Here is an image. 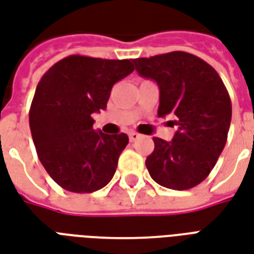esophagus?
<instances>
[{
	"instance_id": "obj_1",
	"label": "esophagus",
	"mask_w": 254,
	"mask_h": 254,
	"mask_svg": "<svg viewBox=\"0 0 254 254\" xmlns=\"http://www.w3.org/2000/svg\"><path fill=\"white\" fill-rule=\"evenodd\" d=\"M138 138H140V134H138V133L129 132V140H130V141H136Z\"/></svg>"
}]
</instances>
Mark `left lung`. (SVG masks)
Wrapping results in <instances>:
<instances>
[{
  "label": "left lung",
  "instance_id": "8db88e82",
  "mask_svg": "<svg viewBox=\"0 0 254 254\" xmlns=\"http://www.w3.org/2000/svg\"><path fill=\"white\" fill-rule=\"evenodd\" d=\"M142 78L160 90L159 117L172 116V141L153 137L145 165L157 185L189 190L202 183L222 153L232 121V102L218 72L198 56L174 51L134 59Z\"/></svg>",
  "mask_w": 254,
  "mask_h": 254
}]
</instances>
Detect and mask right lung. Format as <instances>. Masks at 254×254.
<instances>
[{
    "instance_id": "add662e5",
    "label": "right lung",
    "mask_w": 254,
    "mask_h": 254,
    "mask_svg": "<svg viewBox=\"0 0 254 254\" xmlns=\"http://www.w3.org/2000/svg\"><path fill=\"white\" fill-rule=\"evenodd\" d=\"M132 62L71 55L37 84L29 110L33 144L48 175L67 191L94 192L116 174L129 138L94 130L91 116L106 109L113 84L133 72Z\"/></svg>"
}]
</instances>
